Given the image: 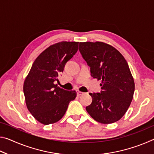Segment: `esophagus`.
<instances>
[{
	"instance_id": "1",
	"label": "esophagus",
	"mask_w": 154,
	"mask_h": 154,
	"mask_svg": "<svg viewBox=\"0 0 154 154\" xmlns=\"http://www.w3.org/2000/svg\"><path fill=\"white\" fill-rule=\"evenodd\" d=\"M84 92H80V91H78L77 92V96H82V95H83V94H84Z\"/></svg>"
}]
</instances>
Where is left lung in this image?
I'll return each instance as SVG.
<instances>
[{
	"instance_id": "obj_1",
	"label": "left lung",
	"mask_w": 154,
	"mask_h": 154,
	"mask_svg": "<svg viewBox=\"0 0 154 154\" xmlns=\"http://www.w3.org/2000/svg\"><path fill=\"white\" fill-rule=\"evenodd\" d=\"M79 51L93 78L102 80L100 93L92 98L86 111L96 122L111 124L120 119L132 102L134 82L128 64L118 50L100 41L79 43Z\"/></svg>"
}]
</instances>
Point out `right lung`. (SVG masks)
<instances>
[{"instance_id": "1", "label": "right lung", "mask_w": 154, "mask_h": 154, "mask_svg": "<svg viewBox=\"0 0 154 154\" xmlns=\"http://www.w3.org/2000/svg\"><path fill=\"white\" fill-rule=\"evenodd\" d=\"M79 42L62 41L51 45L36 58L26 77L24 94L28 111L44 125L58 122L66 113L75 90H64L55 84L66 62L78 50Z\"/></svg>"}]
</instances>
